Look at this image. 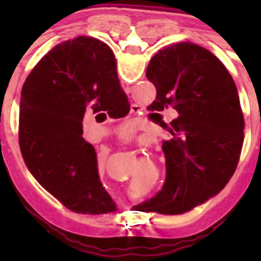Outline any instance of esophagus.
Here are the masks:
<instances>
[{
	"instance_id": "34e87169",
	"label": "esophagus",
	"mask_w": 261,
	"mask_h": 261,
	"mask_svg": "<svg viewBox=\"0 0 261 261\" xmlns=\"http://www.w3.org/2000/svg\"><path fill=\"white\" fill-rule=\"evenodd\" d=\"M133 107H137V106H133ZM135 110H136V108H135ZM135 110H133V108H132V111H133V112H135ZM138 111V110H137Z\"/></svg>"
}]
</instances>
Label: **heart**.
<instances>
[{
  "label": "heart",
  "mask_w": 261,
  "mask_h": 261,
  "mask_svg": "<svg viewBox=\"0 0 261 261\" xmlns=\"http://www.w3.org/2000/svg\"><path fill=\"white\" fill-rule=\"evenodd\" d=\"M124 130H125V132H128V130H129V126H126V128H124Z\"/></svg>",
  "instance_id": "obj_1"
}]
</instances>
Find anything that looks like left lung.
<instances>
[{
	"label": "left lung",
	"mask_w": 261,
	"mask_h": 261,
	"mask_svg": "<svg viewBox=\"0 0 261 261\" xmlns=\"http://www.w3.org/2000/svg\"><path fill=\"white\" fill-rule=\"evenodd\" d=\"M146 78L156 89L147 110L168 136L162 142L165 184L140 206L180 214L220 192L238 166L244 136L238 90L222 62L192 43L159 50ZM172 108L179 115L167 124L159 112Z\"/></svg>",
	"instance_id": "left-lung-1"
}]
</instances>
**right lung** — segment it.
<instances>
[{"label":"right lung","instance_id":"obj_1","mask_svg":"<svg viewBox=\"0 0 261 261\" xmlns=\"http://www.w3.org/2000/svg\"><path fill=\"white\" fill-rule=\"evenodd\" d=\"M128 112V96L110 47L87 36L62 41L36 64L23 85V159L36 180L70 211H116L99 180L95 149L82 137V121L85 114L116 119Z\"/></svg>","mask_w":261,"mask_h":261}]
</instances>
